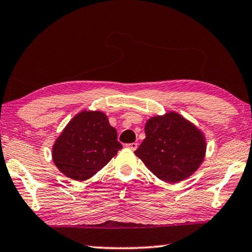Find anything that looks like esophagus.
<instances>
[{
    "instance_id": "34e87169",
    "label": "esophagus",
    "mask_w": 252,
    "mask_h": 252,
    "mask_svg": "<svg viewBox=\"0 0 252 252\" xmlns=\"http://www.w3.org/2000/svg\"><path fill=\"white\" fill-rule=\"evenodd\" d=\"M127 148H130L131 150H136V148H138V143L136 142H132L127 144Z\"/></svg>"
}]
</instances>
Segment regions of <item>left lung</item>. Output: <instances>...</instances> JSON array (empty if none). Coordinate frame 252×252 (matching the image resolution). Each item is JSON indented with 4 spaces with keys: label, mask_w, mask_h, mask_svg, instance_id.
Masks as SVG:
<instances>
[{
    "label": "left lung",
    "mask_w": 252,
    "mask_h": 252,
    "mask_svg": "<svg viewBox=\"0 0 252 252\" xmlns=\"http://www.w3.org/2000/svg\"><path fill=\"white\" fill-rule=\"evenodd\" d=\"M144 131L146 139L134 153L161 180H185L203 161L206 141L202 133L178 113L149 119Z\"/></svg>",
    "instance_id": "left-lung-1"
}]
</instances>
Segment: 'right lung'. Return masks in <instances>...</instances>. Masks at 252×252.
Returning a JSON list of instances; mask_svg holds the SVG:
<instances>
[{
	"instance_id": "obj_1",
	"label": "right lung",
	"mask_w": 252,
	"mask_h": 252,
	"mask_svg": "<svg viewBox=\"0 0 252 252\" xmlns=\"http://www.w3.org/2000/svg\"><path fill=\"white\" fill-rule=\"evenodd\" d=\"M122 149L117 130L100 111H83L72 119L55 141L52 157L64 176L76 181L91 178Z\"/></svg>"
}]
</instances>
